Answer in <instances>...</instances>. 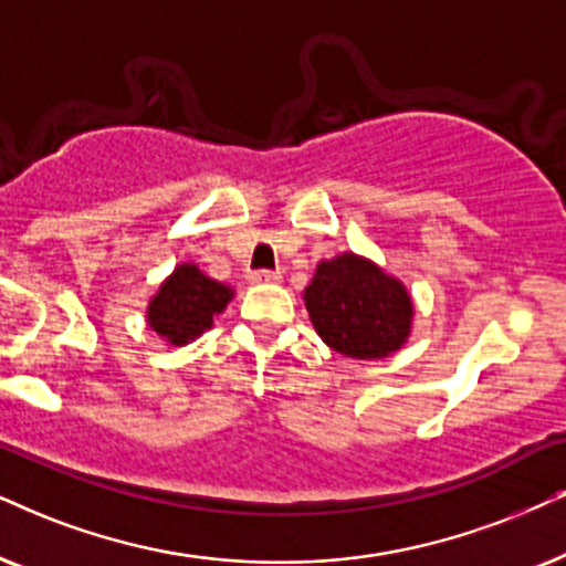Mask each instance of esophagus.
<instances>
[{
    "mask_svg": "<svg viewBox=\"0 0 566 566\" xmlns=\"http://www.w3.org/2000/svg\"><path fill=\"white\" fill-rule=\"evenodd\" d=\"M248 279L253 284H276V282H282V274H279V271L263 269V271H253Z\"/></svg>",
    "mask_w": 566,
    "mask_h": 566,
    "instance_id": "esophagus-1",
    "label": "esophagus"
}]
</instances>
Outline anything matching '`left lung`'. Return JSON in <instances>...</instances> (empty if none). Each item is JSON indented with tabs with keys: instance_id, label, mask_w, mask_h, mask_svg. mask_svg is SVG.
I'll return each instance as SVG.
<instances>
[{
	"instance_id": "8db88e82",
	"label": "left lung",
	"mask_w": 566,
	"mask_h": 566,
	"mask_svg": "<svg viewBox=\"0 0 566 566\" xmlns=\"http://www.w3.org/2000/svg\"><path fill=\"white\" fill-rule=\"evenodd\" d=\"M303 300L321 339L355 360L397 353L410 336V292L363 255L342 253L321 261Z\"/></svg>"
}]
</instances>
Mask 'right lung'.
Listing matches in <instances>:
<instances>
[{"mask_svg":"<svg viewBox=\"0 0 566 566\" xmlns=\"http://www.w3.org/2000/svg\"><path fill=\"white\" fill-rule=\"evenodd\" d=\"M234 297L232 287L206 276L196 263H180L148 303V326L169 345L198 339Z\"/></svg>","mask_w":566,"mask_h":566,"instance_id":"right-lung-1","label":"right lung"}]
</instances>
